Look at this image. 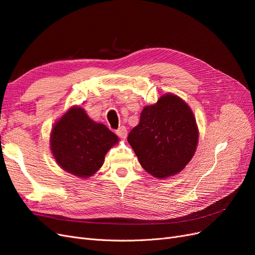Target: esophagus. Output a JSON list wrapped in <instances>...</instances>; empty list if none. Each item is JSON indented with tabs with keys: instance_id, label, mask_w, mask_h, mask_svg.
I'll return each mask as SVG.
<instances>
[{
	"instance_id": "esophagus-1",
	"label": "esophagus",
	"mask_w": 255,
	"mask_h": 255,
	"mask_svg": "<svg viewBox=\"0 0 255 255\" xmlns=\"http://www.w3.org/2000/svg\"><path fill=\"white\" fill-rule=\"evenodd\" d=\"M116 134H117L120 138H123V139H126L127 136H128V129L125 127H121L117 130H116Z\"/></svg>"
}]
</instances>
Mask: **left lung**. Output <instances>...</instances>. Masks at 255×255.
<instances>
[{"mask_svg": "<svg viewBox=\"0 0 255 255\" xmlns=\"http://www.w3.org/2000/svg\"><path fill=\"white\" fill-rule=\"evenodd\" d=\"M128 141L146 172L166 179L181 172L195 155L196 117L183 99L169 92L143 107L139 125L130 130Z\"/></svg>", "mask_w": 255, "mask_h": 255, "instance_id": "1", "label": "left lung"}]
</instances>
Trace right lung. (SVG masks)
Masks as SVG:
<instances>
[{
    "mask_svg": "<svg viewBox=\"0 0 255 255\" xmlns=\"http://www.w3.org/2000/svg\"><path fill=\"white\" fill-rule=\"evenodd\" d=\"M118 142L117 135L103 123L90 119L78 105L54 123L50 135V149L58 166L82 179L96 174L106 153Z\"/></svg>",
    "mask_w": 255,
    "mask_h": 255,
    "instance_id": "add662e5",
    "label": "right lung"
}]
</instances>
